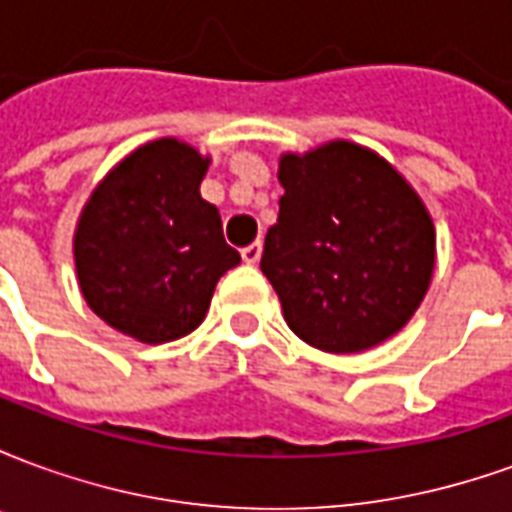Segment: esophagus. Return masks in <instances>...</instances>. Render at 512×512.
I'll return each instance as SVG.
<instances>
[{
    "instance_id": "esophagus-1",
    "label": "esophagus",
    "mask_w": 512,
    "mask_h": 512,
    "mask_svg": "<svg viewBox=\"0 0 512 512\" xmlns=\"http://www.w3.org/2000/svg\"><path fill=\"white\" fill-rule=\"evenodd\" d=\"M260 255H263V244H260V241L241 249V257H244V263H249V266H255L257 260H260Z\"/></svg>"
}]
</instances>
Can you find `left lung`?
Instances as JSON below:
<instances>
[{"instance_id":"obj_1","label":"left lung","mask_w":512,"mask_h":512,"mask_svg":"<svg viewBox=\"0 0 512 512\" xmlns=\"http://www.w3.org/2000/svg\"><path fill=\"white\" fill-rule=\"evenodd\" d=\"M277 175L285 194L260 268L293 334L326 354H359L400 332L436 266L422 197L348 139L282 153Z\"/></svg>"}]
</instances>
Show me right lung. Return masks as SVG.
I'll return each instance as SVG.
<instances>
[{
  "label": "right lung",
  "mask_w": 512,
  "mask_h": 512,
  "mask_svg": "<svg viewBox=\"0 0 512 512\" xmlns=\"http://www.w3.org/2000/svg\"><path fill=\"white\" fill-rule=\"evenodd\" d=\"M211 158L175 136L131 150L84 202L73 260L87 307L158 345L194 332L216 282L241 263L216 205L200 197Z\"/></svg>",
  "instance_id": "1"
}]
</instances>
